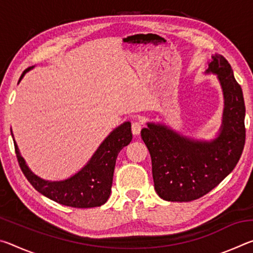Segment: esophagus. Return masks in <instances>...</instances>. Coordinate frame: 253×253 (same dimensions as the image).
<instances>
[{
    "label": "esophagus",
    "mask_w": 253,
    "mask_h": 253,
    "mask_svg": "<svg viewBox=\"0 0 253 253\" xmlns=\"http://www.w3.org/2000/svg\"><path fill=\"white\" fill-rule=\"evenodd\" d=\"M142 128H143V124L140 122H134L131 124V132L134 135H139Z\"/></svg>",
    "instance_id": "1"
}]
</instances>
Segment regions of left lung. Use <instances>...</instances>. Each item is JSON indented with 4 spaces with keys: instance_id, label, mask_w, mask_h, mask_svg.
I'll return each instance as SVG.
<instances>
[{
    "instance_id": "obj_1",
    "label": "left lung",
    "mask_w": 253,
    "mask_h": 253,
    "mask_svg": "<svg viewBox=\"0 0 253 253\" xmlns=\"http://www.w3.org/2000/svg\"><path fill=\"white\" fill-rule=\"evenodd\" d=\"M205 72L217 76L224 97L216 138L191 139L154 123L140 131L151 154L156 193L169 202H190L208 194L232 172L245 147L246 106L232 68L223 55L214 54Z\"/></svg>"
}]
</instances>
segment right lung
<instances>
[{"instance_id":"right-lung-1","label":"right lung","mask_w":253,"mask_h":253,"mask_svg":"<svg viewBox=\"0 0 253 253\" xmlns=\"http://www.w3.org/2000/svg\"><path fill=\"white\" fill-rule=\"evenodd\" d=\"M32 68L30 67L23 71L19 83ZM131 138L130 123L122 124L106 137L90 161L78 173L57 182L45 181L33 174L25 164L24 158L21 156L14 138L13 142L20 168L24 176L38 192L62 205L87 209L100 207L107 202L113 185L114 169L118 153L131 142Z\"/></svg>"}]
</instances>
